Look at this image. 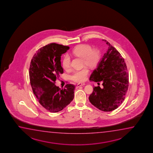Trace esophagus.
<instances>
[{
	"label": "esophagus",
	"mask_w": 153,
	"mask_h": 153,
	"mask_svg": "<svg viewBox=\"0 0 153 153\" xmlns=\"http://www.w3.org/2000/svg\"><path fill=\"white\" fill-rule=\"evenodd\" d=\"M85 84L84 83H81V84H78L77 86H76V88H78L79 87H80V86H83V85H85Z\"/></svg>",
	"instance_id": "34e87169"
}]
</instances>
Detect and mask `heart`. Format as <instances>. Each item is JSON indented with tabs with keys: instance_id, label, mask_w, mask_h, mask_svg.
<instances>
[{
	"instance_id": "obj_1",
	"label": "heart",
	"mask_w": 153,
	"mask_h": 153,
	"mask_svg": "<svg viewBox=\"0 0 153 153\" xmlns=\"http://www.w3.org/2000/svg\"><path fill=\"white\" fill-rule=\"evenodd\" d=\"M73 54L79 56L84 59V64L90 68L94 67L99 62L100 59V53L97 50H93L91 45L86 44H82L77 46L73 50ZM62 66L65 69H69L71 68V57L68 55L64 56L62 60ZM89 73L87 68L84 67L81 69L74 71L71 76V80L77 82H84Z\"/></svg>"
}]
</instances>
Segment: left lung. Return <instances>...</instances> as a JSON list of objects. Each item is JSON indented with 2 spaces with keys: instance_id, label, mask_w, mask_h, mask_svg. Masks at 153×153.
<instances>
[{
  "instance_id": "left-lung-1",
  "label": "left lung",
  "mask_w": 153,
  "mask_h": 153,
  "mask_svg": "<svg viewBox=\"0 0 153 153\" xmlns=\"http://www.w3.org/2000/svg\"><path fill=\"white\" fill-rule=\"evenodd\" d=\"M104 41L108 49L89 78L91 81H102L103 87H94L89 100L99 110L109 112L118 108L125 100L129 86V74L121 54L110 43Z\"/></svg>"
}]
</instances>
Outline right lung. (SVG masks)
<instances>
[{
  "mask_svg": "<svg viewBox=\"0 0 153 153\" xmlns=\"http://www.w3.org/2000/svg\"><path fill=\"white\" fill-rule=\"evenodd\" d=\"M68 46L52 43L38 50L31 60L29 76L32 88L38 101L51 112H58L71 103L74 97L75 85L68 84L60 89L55 85L56 79L64 70L61 55Z\"/></svg>",
  "mask_w": 153,
  "mask_h": 153,
  "instance_id": "obj_1",
  "label": "right lung"
}]
</instances>
